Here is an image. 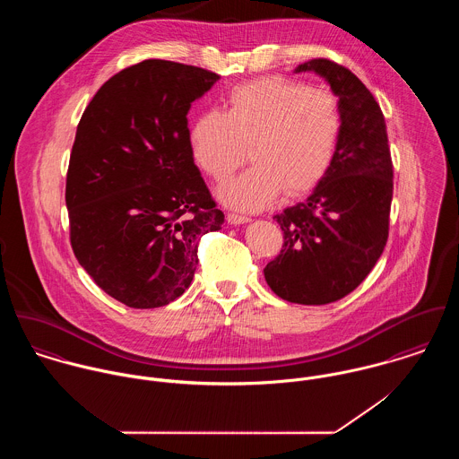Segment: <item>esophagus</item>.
Masks as SVG:
<instances>
[{
	"mask_svg": "<svg viewBox=\"0 0 459 459\" xmlns=\"http://www.w3.org/2000/svg\"><path fill=\"white\" fill-rule=\"evenodd\" d=\"M226 221L233 226L237 224H246V222H251V217H246V215H238V213H228L226 215Z\"/></svg>",
	"mask_w": 459,
	"mask_h": 459,
	"instance_id": "obj_1",
	"label": "esophagus"
}]
</instances>
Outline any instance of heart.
Here are the masks:
<instances>
[{
    "label": "heart",
    "instance_id": "heart-1",
    "mask_svg": "<svg viewBox=\"0 0 459 459\" xmlns=\"http://www.w3.org/2000/svg\"><path fill=\"white\" fill-rule=\"evenodd\" d=\"M341 135L339 99L284 75L233 86L224 113H199L187 134L197 166L219 184L244 164L249 144L255 166L219 191L238 210H262L282 189L288 196L313 191L325 178Z\"/></svg>",
    "mask_w": 459,
    "mask_h": 459
}]
</instances>
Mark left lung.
<instances>
[{
  "label": "left lung",
  "mask_w": 459,
  "mask_h": 459,
  "mask_svg": "<svg viewBox=\"0 0 459 459\" xmlns=\"http://www.w3.org/2000/svg\"><path fill=\"white\" fill-rule=\"evenodd\" d=\"M307 70L325 77L339 97L342 135L313 195L273 215L284 244L263 272L282 300L324 306L351 293L382 256L394 171L385 118L364 82L327 58L297 66Z\"/></svg>",
  "instance_id": "obj_1"
}]
</instances>
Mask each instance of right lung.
Wrapping results in <instances>:
<instances>
[{
  "mask_svg": "<svg viewBox=\"0 0 459 459\" xmlns=\"http://www.w3.org/2000/svg\"><path fill=\"white\" fill-rule=\"evenodd\" d=\"M217 79L144 60L106 81L79 120L66 171L70 246L95 284L134 309L178 299L201 237L224 222L187 137L191 104Z\"/></svg>",
  "mask_w": 459,
  "mask_h": 459,
  "instance_id": "right-lung-1",
  "label": "right lung"
}]
</instances>
